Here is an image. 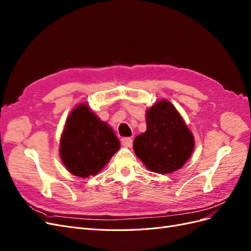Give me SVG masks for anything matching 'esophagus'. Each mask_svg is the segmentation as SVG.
<instances>
[{
    "mask_svg": "<svg viewBox=\"0 0 251 251\" xmlns=\"http://www.w3.org/2000/svg\"><path fill=\"white\" fill-rule=\"evenodd\" d=\"M121 143L125 148H131L133 144V139L132 138H123L121 139Z\"/></svg>",
    "mask_w": 251,
    "mask_h": 251,
    "instance_id": "esophagus-1",
    "label": "esophagus"
}]
</instances>
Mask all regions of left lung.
Returning <instances> with one entry per match:
<instances>
[{
    "label": "left lung",
    "instance_id": "8db88e82",
    "mask_svg": "<svg viewBox=\"0 0 251 251\" xmlns=\"http://www.w3.org/2000/svg\"><path fill=\"white\" fill-rule=\"evenodd\" d=\"M192 132L174 105L159 100L147 111V131L134 139V151L151 172L171 174L193 154Z\"/></svg>",
    "mask_w": 251,
    "mask_h": 251
}]
</instances>
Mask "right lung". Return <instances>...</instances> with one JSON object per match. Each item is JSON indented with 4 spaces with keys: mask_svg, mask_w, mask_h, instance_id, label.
I'll return each mask as SVG.
<instances>
[{
    "mask_svg": "<svg viewBox=\"0 0 251 251\" xmlns=\"http://www.w3.org/2000/svg\"><path fill=\"white\" fill-rule=\"evenodd\" d=\"M120 148L116 135L88 104L71 112L60 138V159L74 176L87 178L100 173Z\"/></svg>",
    "mask_w": 251,
    "mask_h": 251,
    "instance_id": "right-lung-1",
    "label": "right lung"
}]
</instances>
